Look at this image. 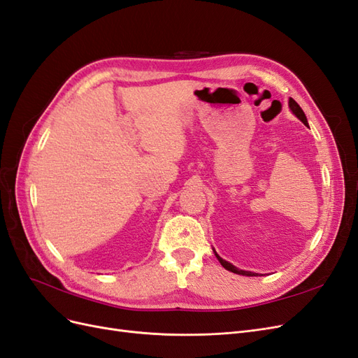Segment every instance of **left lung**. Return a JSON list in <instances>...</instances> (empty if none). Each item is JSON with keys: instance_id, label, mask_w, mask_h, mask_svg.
<instances>
[{"instance_id": "left-lung-1", "label": "left lung", "mask_w": 358, "mask_h": 358, "mask_svg": "<svg viewBox=\"0 0 358 358\" xmlns=\"http://www.w3.org/2000/svg\"><path fill=\"white\" fill-rule=\"evenodd\" d=\"M288 106H289V109L292 110V113H294L300 121L305 124V125H308V119H306V115H305V112L301 110V107L292 100V99H289V101H288ZM215 252V251H213ZM215 255H216V258H218V262L222 264V267L224 268H227V270H230V272H233V273H237V275H242V276H258L257 273H254V272H246V270H241V268H237L236 266H233L231 263H229V262H225V259H222L218 254L215 252Z\"/></svg>"}]
</instances>
